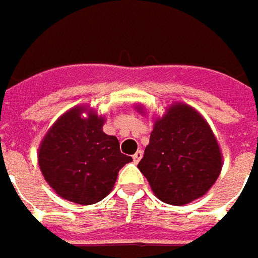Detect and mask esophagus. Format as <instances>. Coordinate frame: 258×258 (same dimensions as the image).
Returning <instances> with one entry per match:
<instances>
[{
  "instance_id": "1",
  "label": "esophagus",
  "mask_w": 258,
  "mask_h": 258,
  "mask_svg": "<svg viewBox=\"0 0 258 258\" xmlns=\"http://www.w3.org/2000/svg\"><path fill=\"white\" fill-rule=\"evenodd\" d=\"M141 158H143V150H138L137 153H136V154L133 156V160H134V163H138V161H140Z\"/></svg>"
}]
</instances>
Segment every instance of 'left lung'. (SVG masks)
I'll list each match as a JSON object with an SVG mask.
<instances>
[{
	"label": "left lung",
	"instance_id": "8db88e82",
	"mask_svg": "<svg viewBox=\"0 0 258 258\" xmlns=\"http://www.w3.org/2000/svg\"><path fill=\"white\" fill-rule=\"evenodd\" d=\"M138 112L146 110L138 105ZM223 167V154L209 122L196 108L171 102L154 128L138 163L158 200L184 206L213 187Z\"/></svg>",
	"mask_w": 258,
	"mask_h": 258
}]
</instances>
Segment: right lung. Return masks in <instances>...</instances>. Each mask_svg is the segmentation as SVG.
I'll return each mask as SVG.
<instances>
[{
  "mask_svg": "<svg viewBox=\"0 0 258 258\" xmlns=\"http://www.w3.org/2000/svg\"><path fill=\"white\" fill-rule=\"evenodd\" d=\"M104 115L87 105L64 112L38 148V165L49 187L64 200L90 206L111 192L118 171L133 158L117 137L102 131Z\"/></svg>",
  "mask_w": 258,
  "mask_h": 258,
  "instance_id": "obj_1",
  "label": "right lung"
}]
</instances>
